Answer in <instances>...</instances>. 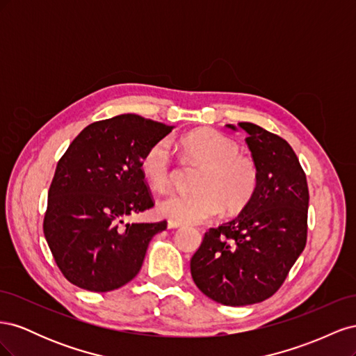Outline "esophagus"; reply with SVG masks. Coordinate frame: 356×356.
Here are the masks:
<instances>
[{"label": "esophagus", "instance_id": "obj_1", "mask_svg": "<svg viewBox=\"0 0 356 356\" xmlns=\"http://www.w3.org/2000/svg\"><path fill=\"white\" fill-rule=\"evenodd\" d=\"M181 227L179 222H175V221H168V229H178Z\"/></svg>", "mask_w": 356, "mask_h": 356}]
</instances>
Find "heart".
<instances>
[{"label": "heart", "mask_w": 356, "mask_h": 356, "mask_svg": "<svg viewBox=\"0 0 356 356\" xmlns=\"http://www.w3.org/2000/svg\"><path fill=\"white\" fill-rule=\"evenodd\" d=\"M179 148L191 163L203 168L196 195H172L161 199L157 211L170 221L197 224L220 215L222 208L239 212L251 200L258 184V168L252 157L239 153L232 138L212 129H197L179 139ZM148 186L165 191L174 179V157L166 139L153 144L141 160Z\"/></svg>", "instance_id": "b5f03b06"}]
</instances>
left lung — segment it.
<instances>
[{
  "label": "left lung",
  "instance_id": "8db88e82",
  "mask_svg": "<svg viewBox=\"0 0 356 356\" xmlns=\"http://www.w3.org/2000/svg\"><path fill=\"white\" fill-rule=\"evenodd\" d=\"M238 132V127L225 124ZM258 168V184L238 217L204 234L193 281L225 306L260 303L282 285L307 239V181L291 145L254 123H239Z\"/></svg>",
  "mask_w": 356,
  "mask_h": 356
}]
</instances>
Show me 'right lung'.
I'll list each match as a JSON object with an SVG mask.
<instances>
[{
    "instance_id": "right-lung-1",
    "label": "right lung",
    "mask_w": 356,
    "mask_h": 356,
    "mask_svg": "<svg viewBox=\"0 0 356 356\" xmlns=\"http://www.w3.org/2000/svg\"><path fill=\"white\" fill-rule=\"evenodd\" d=\"M172 129L136 114L115 115L84 127L58 161L42 229L71 284L106 293L141 270L149 241L166 221L124 220L154 207L141 160Z\"/></svg>"
}]
</instances>
